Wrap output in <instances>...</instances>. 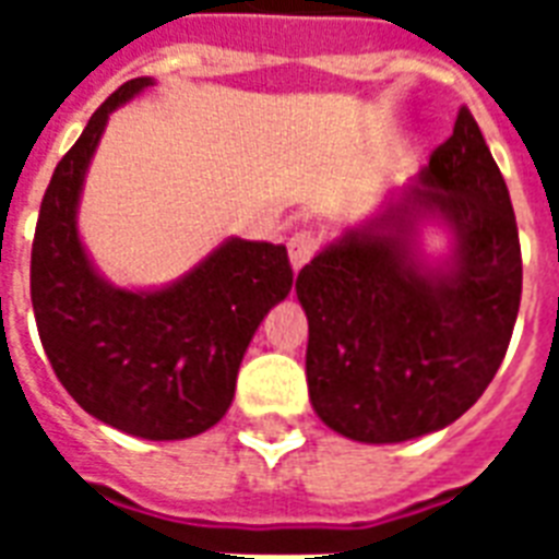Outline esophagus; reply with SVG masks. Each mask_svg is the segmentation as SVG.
Listing matches in <instances>:
<instances>
[{
	"mask_svg": "<svg viewBox=\"0 0 559 559\" xmlns=\"http://www.w3.org/2000/svg\"><path fill=\"white\" fill-rule=\"evenodd\" d=\"M287 249H289V261H293V266L301 270V266H305V263L319 252V237H316L313 231H305V228H301V231H296V235L289 237Z\"/></svg>",
	"mask_w": 559,
	"mask_h": 559,
	"instance_id": "esophagus-1",
	"label": "esophagus"
}]
</instances>
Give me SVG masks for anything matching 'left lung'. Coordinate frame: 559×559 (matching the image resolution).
I'll return each instance as SVG.
<instances>
[{
    "mask_svg": "<svg viewBox=\"0 0 559 559\" xmlns=\"http://www.w3.org/2000/svg\"><path fill=\"white\" fill-rule=\"evenodd\" d=\"M424 213L456 231L447 271L411 258ZM373 226L389 231H348L298 272L296 293L316 415L350 441L397 443L450 426L485 394L520 313L516 217L469 109Z\"/></svg>",
    "mask_w": 559,
    "mask_h": 559,
    "instance_id": "obj_1",
    "label": "left lung"
}]
</instances>
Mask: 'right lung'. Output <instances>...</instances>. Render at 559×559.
<instances>
[{"label": "right lung", "mask_w": 559, "mask_h": 559, "mask_svg": "<svg viewBox=\"0 0 559 559\" xmlns=\"http://www.w3.org/2000/svg\"><path fill=\"white\" fill-rule=\"evenodd\" d=\"M135 78L57 162L31 246V305L57 380L104 424L147 441L205 432L235 397L258 324L293 287L287 249L228 240L174 287L127 293L95 275L74 228L83 174L109 112L151 86Z\"/></svg>", "instance_id": "add662e5"}]
</instances>
